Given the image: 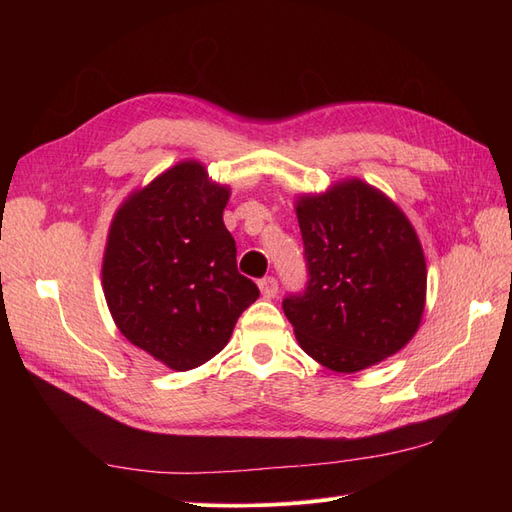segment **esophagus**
<instances>
[{"label": "esophagus", "mask_w": 512, "mask_h": 512, "mask_svg": "<svg viewBox=\"0 0 512 512\" xmlns=\"http://www.w3.org/2000/svg\"><path fill=\"white\" fill-rule=\"evenodd\" d=\"M258 288H260V292H262V297H265V299H273L275 294H277V280H275L273 275L262 277V280L258 282Z\"/></svg>", "instance_id": "1"}]
</instances>
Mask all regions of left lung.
Listing matches in <instances>:
<instances>
[{
	"label": "left lung",
	"mask_w": 512,
	"mask_h": 512,
	"mask_svg": "<svg viewBox=\"0 0 512 512\" xmlns=\"http://www.w3.org/2000/svg\"><path fill=\"white\" fill-rule=\"evenodd\" d=\"M307 284L282 301L299 346L339 374L404 348L421 324L427 267L408 218L352 179L297 205Z\"/></svg>",
	"instance_id": "obj_1"
}]
</instances>
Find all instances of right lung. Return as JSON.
<instances>
[{"instance_id": "right-lung-1", "label": "right lung", "mask_w": 512, "mask_h": 512, "mask_svg": "<svg viewBox=\"0 0 512 512\" xmlns=\"http://www.w3.org/2000/svg\"><path fill=\"white\" fill-rule=\"evenodd\" d=\"M228 196L198 162H181L132 194L108 232V309L134 346L170 369L213 359L260 294L237 269L222 220Z\"/></svg>"}]
</instances>
